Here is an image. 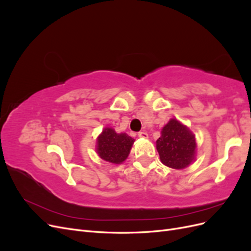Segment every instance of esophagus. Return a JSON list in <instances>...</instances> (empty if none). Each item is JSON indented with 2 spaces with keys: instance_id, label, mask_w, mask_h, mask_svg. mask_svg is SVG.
<instances>
[{
  "instance_id": "esophagus-1",
  "label": "esophagus",
  "mask_w": 251,
  "mask_h": 251,
  "mask_svg": "<svg viewBox=\"0 0 251 251\" xmlns=\"http://www.w3.org/2000/svg\"><path fill=\"white\" fill-rule=\"evenodd\" d=\"M138 137H141V138H148V133L147 132H144V131H142V132H139L138 134Z\"/></svg>"
}]
</instances>
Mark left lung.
<instances>
[{"mask_svg": "<svg viewBox=\"0 0 251 251\" xmlns=\"http://www.w3.org/2000/svg\"><path fill=\"white\" fill-rule=\"evenodd\" d=\"M156 143L161 162L169 168L184 169L194 160L196 150L194 135L177 119L169 121Z\"/></svg>", "mask_w": 251, "mask_h": 251, "instance_id": "left-lung-1", "label": "left lung"}]
</instances>
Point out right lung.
Returning <instances> with one entry per match:
<instances>
[{"label":"right lung","mask_w":251,"mask_h":251,"mask_svg":"<svg viewBox=\"0 0 251 251\" xmlns=\"http://www.w3.org/2000/svg\"><path fill=\"white\" fill-rule=\"evenodd\" d=\"M133 143L134 139L127 134H117L107 127L97 139V151L103 160L118 164L126 160Z\"/></svg>","instance_id":"add662e5"}]
</instances>
